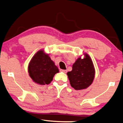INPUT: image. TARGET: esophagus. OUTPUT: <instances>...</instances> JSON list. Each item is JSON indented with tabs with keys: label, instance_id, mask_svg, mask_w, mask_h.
<instances>
[{
	"label": "esophagus",
	"instance_id": "esophagus-1",
	"mask_svg": "<svg viewBox=\"0 0 123 123\" xmlns=\"http://www.w3.org/2000/svg\"><path fill=\"white\" fill-rule=\"evenodd\" d=\"M61 71L62 72H63V73H67L66 70H61Z\"/></svg>",
	"mask_w": 123,
	"mask_h": 123
}]
</instances>
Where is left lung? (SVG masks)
I'll return each mask as SVG.
<instances>
[{
	"mask_svg": "<svg viewBox=\"0 0 123 123\" xmlns=\"http://www.w3.org/2000/svg\"><path fill=\"white\" fill-rule=\"evenodd\" d=\"M79 57L73 65L72 70L67 73L70 83L76 90L85 89L92 83L95 70L91 57L87 53Z\"/></svg>",
	"mask_w": 123,
	"mask_h": 123,
	"instance_id": "8db88e82",
	"label": "left lung"
}]
</instances>
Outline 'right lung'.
Wrapping results in <instances>:
<instances>
[{"mask_svg": "<svg viewBox=\"0 0 123 123\" xmlns=\"http://www.w3.org/2000/svg\"><path fill=\"white\" fill-rule=\"evenodd\" d=\"M28 73L33 82L41 85H48L53 77L59 72L58 68L51 60L49 54L40 50L31 59L28 65Z\"/></svg>", "mask_w": 123, "mask_h": 123, "instance_id": "1", "label": "right lung"}]
</instances>
